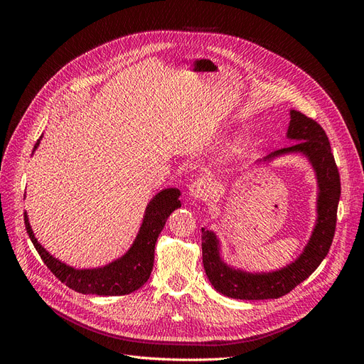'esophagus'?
Returning a JSON list of instances; mask_svg holds the SVG:
<instances>
[{"mask_svg": "<svg viewBox=\"0 0 364 364\" xmlns=\"http://www.w3.org/2000/svg\"><path fill=\"white\" fill-rule=\"evenodd\" d=\"M213 191V183L208 179H197L190 185V197L194 200H208Z\"/></svg>", "mask_w": 364, "mask_h": 364, "instance_id": "esophagus-1", "label": "esophagus"}]
</instances>
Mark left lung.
Here are the masks:
<instances>
[{"instance_id":"obj_1","label":"left lung","mask_w":364,"mask_h":364,"mask_svg":"<svg viewBox=\"0 0 364 364\" xmlns=\"http://www.w3.org/2000/svg\"><path fill=\"white\" fill-rule=\"evenodd\" d=\"M287 139L296 144L273 151L257 164H267L287 155H301L310 162L317 181V217L313 232L301 255L287 266L272 272H246L228 264L222 257L218 237L213 230L202 228V255L206 277L218 293L232 299H278L310 277L331 247L340 200V176L328 136L314 119L290 111Z\"/></svg>"}]
</instances>
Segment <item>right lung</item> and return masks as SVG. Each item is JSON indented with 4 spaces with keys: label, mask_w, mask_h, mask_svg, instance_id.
Instances as JSON below:
<instances>
[{
    "label": "right lung",
    "mask_w": 364,
    "mask_h": 364,
    "mask_svg": "<svg viewBox=\"0 0 364 364\" xmlns=\"http://www.w3.org/2000/svg\"><path fill=\"white\" fill-rule=\"evenodd\" d=\"M41 139L42 136L35 144L33 153L39 147ZM179 196L181 191L178 188H165L153 196V199L147 203L136 238L129 250L123 257L95 269H74L54 258L33 234L27 213H24V223L31 243L36 247L42 261L67 287L82 294L123 296L138 290L149 281L155 261L156 240L170 214L174 209L181 208Z\"/></svg>",
    "instance_id": "right-lung-1"
}]
</instances>
